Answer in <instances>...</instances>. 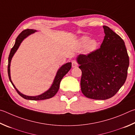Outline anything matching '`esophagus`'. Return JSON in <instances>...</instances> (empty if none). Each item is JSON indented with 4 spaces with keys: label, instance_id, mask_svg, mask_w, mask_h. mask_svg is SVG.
I'll return each mask as SVG.
<instances>
[{
    "label": "esophagus",
    "instance_id": "1",
    "mask_svg": "<svg viewBox=\"0 0 135 135\" xmlns=\"http://www.w3.org/2000/svg\"><path fill=\"white\" fill-rule=\"evenodd\" d=\"M72 66L73 68H76L78 66V63L76 60H73L72 61Z\"/></svg>",
    "mask_w": 135,
    "mask_h": 135
}]
</instances>
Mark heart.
<instances>
[{
  "mask_svg": "<svg viewBox=\"0 0 135 135\" xmlns=\"http://www.w3.org/2000/svg\"><path fill=\"white\" fill-rule=\"evenodd\" d=\"M79 44L81 47H84L85 53L88 54L96 50L98 46V42L95 39H90L88 36H83L79 40Z\"/></svg>",
  "mask_w": 135,
  "mask_h": 135,
  "instance_id": "1",
  "label": "heart"
}]
</instances>
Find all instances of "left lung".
Wrapping results in <instances>:
<instances>
[{
	"label": "left lung",
	"instance_id": "1",
	"mask_svg": "<svg viewBox=\"0 0 135 135\" xmlns=\"http://www.w3.org/2000/svg\"><path fill=\"white\" fill-rule=\"evenodd\" d=\"M100 48L76 58L82 70V93L87 98L107 100L114 96L126 81L129 57L124 42L107 26Z\"/></svg>",
	"mask_w": 135,
	"mask_h": 135
}]
</instances>
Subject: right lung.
<instances>
[{"label":"right lung","mask_w":135,"mask_h":135,"mask_svg":"<svg viewBox=\"0 0 135 135\" xmlns=\"http://www.w3.org/2000/svg\"><path fill=\"white\" fill-rule=\"evenodd\" d=\"M37 31L35 30L32 29H27L25 30H23V31L21 32L18 36L17 37L15 41V43L14 44L13 47L12 48L10 54H9V58H8V76L9 80L11 82V84H12L13 86L16 89V92L20 96L22 97V98L26 99V100H46V99L50 98L53 97V96L56 95V94L57 93V91L60 87V83L61 80L62 79L63 76L67 74V73L69 71V70L71 69L72 67V63L71 62H68L65 63V65H63L59 68V70L57 72V74L56 75V76L54 78V79L53 81V84H52L51 86H50L48 90L47 91L44 92V93L40 94L39 95L37 96H28L24 95V94H22L19 91L17 88H16L15 86L14 85L12 81L11 80V70H10V66H11V62L13 56L16 51H17L19 47L21 44V42L25 38H26L28 36H29L30 35L33 34L35 32H37Z\"/></svg>","instance_id":"right-lung-1"}]
</instances>
